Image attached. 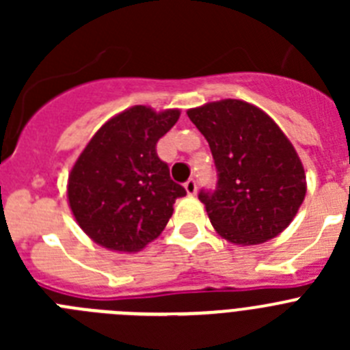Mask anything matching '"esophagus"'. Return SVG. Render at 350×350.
Returning <instances> with one entry per match:
<instances>
[{"label": "esophagus", "instance_id": "obj_1", "mask_svg": "<svg viewBox=\"0 0 350 350\" xmlns=\"http://www.w3.org/2000/svg\"><path fill=\"white\" fill-rule=\"evenodd\" d=\"M184 187H185V191H187V194H191V196H193V194H196V191H198V182L194 180V178H189V180L184 184Z\"/></svg>", "mask_w": 350, "mask_h": 350}]
</instances>
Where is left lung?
Instances as JSON below:
<instances>
[{
  "instance_id": "1",
  "label": "left lung",
  "mask_w": 350,
  "mask_h": 350,
  "mask_svg": "<svg viewBox=\"0 0 350 350\" xmlns=\"http://www.w3.org/2000/svg\"><path fill=\"white\" fill-rule=\"evenodd\" d=\"M187 116L208 142L217 172L215 189L198 194L215 231L238 245L282 233L307 185L301 161L279 126L240 100L206 103Z\"/></svg>"
}]
</instances>
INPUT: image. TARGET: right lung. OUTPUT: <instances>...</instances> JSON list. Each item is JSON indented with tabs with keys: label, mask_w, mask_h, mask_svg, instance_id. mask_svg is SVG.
Here are the masks:
<instances>
[{
	"label": "right lung",
	"mask_w": 350,
	"mask_h": 350,
	"mask_svg": "<svg viewBox=\"0 0 350 350\" xmlns=\"http://www.w3.org/2000/svg\"><path fill=\"white\" fill-rule=\"evenodd\" d=\"M178 116L137 105L105 122L83 148L70 173L68 200L96 243L137 252L165 230L185 189L172 180L156 145Z\"/></svg>",
	"instance_id": "right-lung-1"
}]
</instances>
